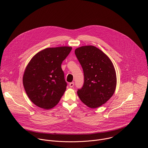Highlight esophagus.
I'll list each match as a JSON object with an SVG mask.
<instances>
[{
    "label": "esophagus",
    "instance_id": "esophagus-1",
    "mask_svg": "<svg viewBox=\"0 0 148 148\" xmlns=\"http://www.w3.org/2000/svg\"><path fill=\"white\" fill-rule=\"evenodd\" d=\"M74 82H71V83H70V84H69V86H70V88H73V87L74 86Z\"/></svg>",
    "mask_w": 148,
    "mask_h": 148
}]
</instances>
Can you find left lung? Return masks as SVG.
Wrapping results in <instances>:
<instances>
[{"mask_svg": "<svg viewBox=\"0 0 148 148\" xmlns=\"http://www.w3.org/2000/svg\"><path fill=\"white\" fill-rule=\"evenodd\" d=\"M75 54L84 74V84L78 90V96L88 107L98 108L115 91L116 74L114 64L107 55L93 45L77 48Z\"/></svg>", "mask_w": 148, "mask_h": 148, "instance_id": "obj_1", "label": "left lung"}]
</instances>
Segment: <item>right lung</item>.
<instances>
[{"mask_svg":"<svg viewBox=\"0 0 148 148\" xmlns=\"http://www.w3.org/2000/svg\"><path fill=\"white\" fill-rule=\"evenodd\" d=\"M71 49L66 46L47 48L27 64L23 85L28 97L37 107L49 110L59 102L67 86L61 64Z\"/></svg>","mask_w":148,"mask_h":148,"instance_id":"right-lung-1","label":"right lung"}]
</instances>
